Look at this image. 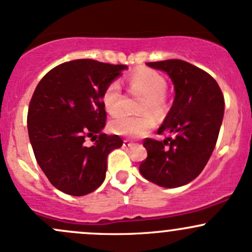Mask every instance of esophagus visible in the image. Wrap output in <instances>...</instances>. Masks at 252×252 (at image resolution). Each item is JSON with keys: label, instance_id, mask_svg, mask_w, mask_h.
Returning <instances> with one entry per match:
<instances>
[{"label": "esophagus", "instance_id": "34e87169", "mask_svg": "<svg viewBox=\"0 0 252 252\" xmlns=\"http://www.w3.org/2000/svg\"><path fill=\"white\" fill-rule=\"evenodd\" d=\"M123 146L124 147H133L134 144H133V142H129L128 140H124V141H123Z\"/></svg>", "mask_w": 252, "mask_h": 252}]
</instances>
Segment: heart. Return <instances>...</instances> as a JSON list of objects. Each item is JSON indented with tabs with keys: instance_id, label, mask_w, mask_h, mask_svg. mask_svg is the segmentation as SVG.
<instances>
[{
	"instance_id": "b5f03b06",
	"label": "heart",
	"mask_w": 252,
	"mask_h": 252,
	"mask_svg": "<svg viewBox=\"0 0 252 252\" xmlns=\"http://www.w3.org/2000/svg\"><path fill=\"white\" fill-rule=\"evenodd\" d=\"M129 87L133 92L145 95L140 105V112L150 111L159 117L166 110V99L164 93L166 91V81L159 72L151 68H139L129 76ZM122 88L118 81L107 84L102 93V105L110 115H117L122 108ZM155 126V119L150 113L133 117L121 115L110 123L111 130L122 136L137 137L144 136Z\"/></svg>"
}]
</instances>
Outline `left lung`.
<instances>
[{"mask_svg":"<svg viewBox=\"0 0 252 252\" xmlns=\"http://www.w3.org/2000/svg\"><path fill=\"white\" fill-rule=\"evenodd\" d=\"M174 84L175 97L158 133L163 141L146 139L147 158L140 164L145 179L165 189L189 184L205 168L224 112V99L217 82L205 71L179 59L147 63Z\"/></svg>","mask_w":252,"mask_h":252,"instance_id":"8db88e82","label":"left lung"}]
</instances>
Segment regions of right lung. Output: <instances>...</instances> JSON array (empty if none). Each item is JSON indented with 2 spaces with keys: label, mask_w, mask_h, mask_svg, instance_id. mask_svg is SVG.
<instances>
[{
  "label": "right lung",
  "mask_w": 252,
  "mask_h": 252,
  "mask_svg": "<svg viewBox=\"0 0 252 252\" xmlns=\"http://www.w3.org/2000/svg\"><path fill=\"white\" fill-rule=\"evenodd\" d=\"M92 59L72 60L52 68L37 84L28 112V130L39 168L50 184L81 197L101 186L107 156L123 145L106 135L102 93L126 70ZM86 137L95 142L85 146Z\"/></svg>",
  "instance_id": "obj_1"
}]
</instances>
